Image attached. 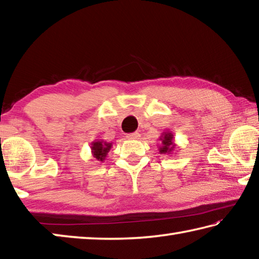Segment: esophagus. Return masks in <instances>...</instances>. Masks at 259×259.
Here are the masks:
<instances>
[{
	"instance_id": "1",
	"label": "esophagus",
	"mask_w": 259,
	"mask_h": 259,
	"mask_svg": "<svg viewBox=\"0 0 259 259\" xmlns=\"http://www.w3.org/2000/svg\"><path fill=\"white\" fill-rule=\"evenodd\" d=\"M126 137H128L129 139H138L140 137V135H139V133H131L126 136Z\"/></svg>"
}]
</instances>
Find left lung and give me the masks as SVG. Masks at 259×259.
I'll list each match as a JSON object with an SVG mask.
<instances>
[{
	"mask_svg": "<svg viewBox=\"0 0 259 259\" xmlns=\"http://www.w3.org/2000/svg\"><path fill=\"white\" fill-rule=\"evenodd\" d=\"M161 145L159 147V151L161 154H170L175 151L176 144H175V138L171 133H163L160 137Z\"/></svg>",
	"mask_w": 259,
	"mask_h": 259,
	"instance_id": "1",
	"label": "left lung"
}]
</instances>
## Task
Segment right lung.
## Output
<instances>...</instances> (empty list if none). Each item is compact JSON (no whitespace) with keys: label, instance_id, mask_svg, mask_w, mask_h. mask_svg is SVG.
Listing matches in <instances>:
<instances>
[{"label":"right lung","instance_id":"add662e5","mask_svg":"<svg viewBox=\"0 0 259 259\" xmlns=\"http://www.w3.org/2000/svg\"><path fill=\"white\" fill-rule=\"evenodd\" d=\"M112 147V143H106L104 140H95L91 144V152H93V155L95 159L98 161H104L105 157H106L107 153L109 152Z\"/></svg>","mask_w":259,"mask_h":259}]
</instances>
